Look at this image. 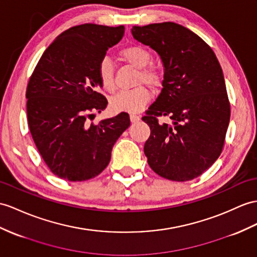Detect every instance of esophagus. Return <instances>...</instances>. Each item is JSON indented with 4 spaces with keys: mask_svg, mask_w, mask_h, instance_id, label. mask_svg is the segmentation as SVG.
<instances>
[{
    "mask_svg": "<svg viewBox=\"0 0 257 257\" xmlns=\"http://www.w3.org/2000/svg\"><path fill=\"white\" fill-rule=\"evenodd\" d=\"M130 118H131V121H132L133 123H135V122H137V121H140V115H137V114H135V113H131L130 114Z\"/></svg>",
    "mask_w": 257,
    "mask_h": 257,
    "instance_id": "1",
    "label": "esophagus"
}]
</instances>
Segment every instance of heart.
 Masks as SVG:
<instances>
[{"instance_id":"obj_1","label":"heart","mask_w":257,"mask_h":257,"mask_svg":"<svg viewBox=\"0 0 257 257\" xmlns=\"http://www.w3.org/2000/svg\"><path fill=\"white\" fill-rule=\"evenodd\" d=\"M122 60L127 62L136 68H140L137 77V84L145 83L152 88H158L164 81V74L158 67L147 66L153 60L152 53L142 46H130L120 51ZM98 77L102 88L109 92L115 90L114 66L112 61L104 56L98 64ZM152 98L149 90L144 86H139L132 90L122 91L116 95L111 101L112 109L114 111L139 112L141 111Z\"/></svg>"}]
</instances>
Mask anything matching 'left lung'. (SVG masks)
Returning <instances> with one entry per match:
<instances>
[{
  "label": "left lung",
  "instance_id": "left-lung-1",
  "mask_svg": "<svg viewBox=\"0 0 257 257\" xmlns=\"http://www.w3.org/2000/svg\"><path fill=\"white\" fill-rule=\"evenodd\" d=\"M132 35L165 66L164 88L142 117L150 127L148 165L168 180L195 179L218 159L226 140L230 102L221 66L207 43L179 24L134 26ZM159 116L173 123H159Z\"/></svg>",
  "mask_w": 257,
  "mask_h": 257
}]
</instances>
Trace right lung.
Returning <instances> with one entry per match:
<instances>
[{"mask_svg": "<svg viewBox=\"0 0 257 257\" xmlns=\"http://www.w3.org/2000/svg\"><path fill=\"white\" fill-rule=\"evenodd\" d=\"M123 35L124 26H74L56 37L31 74L26 90L28 126L42 159L58 178L80 182L97 177L130 126L126 112L89 122L108 104L99 92L98 64Z\"/></svg>", "mask_w": 257, "mask_h": 257, "instance_id": "right-lung-1", "label": "right lung"}]
</instances>
